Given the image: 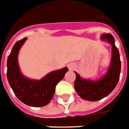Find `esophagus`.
<instances>
[{
    "mask_svg": "<svg viewBox=\"0 0 129 129\" xmlns=\"http://www.w3.org/2000/svg\"><path fill=\"white\" fill-rule=\"evenodd\" d=\"M73 65H72V64H70V65H69V70H73Z\"/></svg>",
    "mask_w": 129,
    "mask_h": 129,
    "instance_id": "esophagus-1",
    "label": "esophagus"
}]
</instances>
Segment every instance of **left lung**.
Masks as SVG:
<instances>
[{
  "label": "left lung",
  "mask_w": 129,
  "mask_h": 129,
  "mask_svg": "<svg viewBox=\"0 0 129 129\" xmlns=\"http://www.w3.org/2000/svg\"><path fill=\"white\" fill-rule=\"evenodd\" d=\"M101 40L112 46V59L107 72L98 80L83 79L76 74L74 88L81 98L88 101H98L107 96L117 86L121 72V61L119 50L114 44V39L110 34H103Z\"/></svg>",
  "instance_id": "obj_1"
}]
</instances>
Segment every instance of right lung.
<instances>
[{"instance_id": "right-lung-1", "label": "right lung", "mask_w": 129, "mask_h": 129, "mask_svg": "<svg viewBox=\"0 0 129 129\" xmlns=\"http://www.w3.org/2000/svg\"><path fill=\"white\" fill-rule=\"evenodd\" d=\"M26 40L16 43L7 61V78L17 98L23 103L31 107H43L52 100L57 84L64 78L67 67L53 71L41 79H31L22 74L18 64L19 50Z\"/></svg>"}]
</instances>
